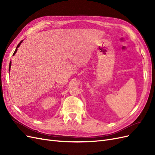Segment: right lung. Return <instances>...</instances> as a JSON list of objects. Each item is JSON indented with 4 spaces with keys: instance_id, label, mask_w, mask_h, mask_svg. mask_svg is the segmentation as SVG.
<instances>
[{
    "instance_id": "obj_1",
    "label": "right lung",
    "mask_w": 155,
    "mask_h": 155,
    "mask_svg": "<svg viewBox=\"0 0 155 155\" xmlns=\"http://www.w3.org/2000/svg\"><path fill=\"white\" fill-rule=\"evenodd\" d=\"M23 41V40L22 41H21L18 44V45H17V48H16V49H15V51H14V53H13V56L15 54V53L17 52V48L19 47V46H20V45L22 43V42ZM11 66H12V61H10V65H9V72H10V68H11Z\"/></svg>"
}]
</instances>
